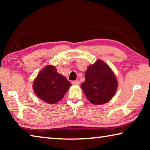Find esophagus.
Returning a JSON list of instances; mask_svg holds the SVG:
<instances>
[{
  "mask_svg": "<svg viewBox=\"0 0 150 150\" xmlns=\"http://www.w3.org/2000/svg\"><path fill=\"white\" fill-rule=\"evenodd\" d=\"M71 83H72V85H80V82L78 80H77V81H73L72 82H71Z\"/></svg>",
  "mask_w": 150,
  "mask_h": 150,
  "instance_id": "1",
  "label": "esophagus"
}]
</instances>
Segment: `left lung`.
<instances>
[{"label": "left lung", "mask_w": 150, "mask_h": 150, "mask_svg": "<svg viewBox=\"0 0 150 150\" xmlns=\"http://www.w3.org/2000/svg\"><path fill=\"white\" fill-rule=\"evenodd\" d=\"M118 83L112 71L98 59L88 66L85 71V81L81 88L93 105H103L112 99L117 89Z\"/></svg>", "instance_id": "left-lung-1"}]
</instances>
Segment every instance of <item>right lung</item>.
<instances>
[{
  "instance_id": "1",
  "label": "right lung",
  "mask_w": 150,
  "mask_h": 150,
  "mask_svg": "<svg viewBox=\"0 0 150 150\" xmlns=\"http://www.w3.org/2000/svg\"><path fill=\"white\" fill-rule=\"evenodd\" d=\"M71 86L69 81L58 73L53 65H47L40 71L33 83L35 95L49 104H55L62 100Z\"/></svg>"
}]
</instances>
